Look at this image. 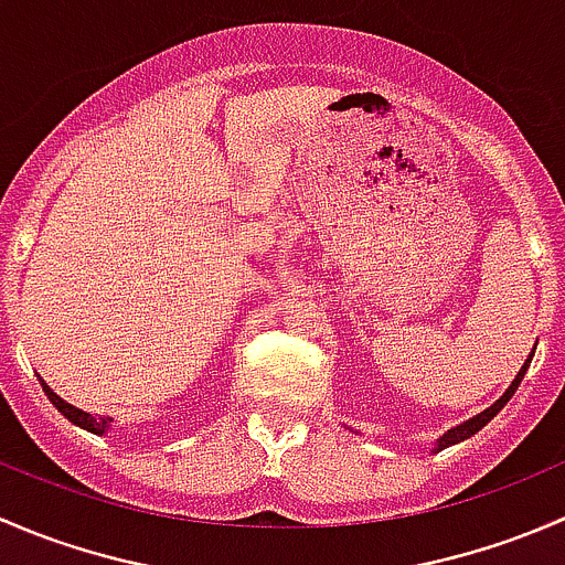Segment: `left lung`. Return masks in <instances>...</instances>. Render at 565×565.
Segmentation results:
<instances>
[{
	"instance_id": "1",
	"label": "left lung",
	"mask_w": 565,
	"mask_h": 565,
	"mask_svg": "<svg viewBox=\"0 0 565 565\" xmlns=\"http://www.w3.org/2000/svg\"><path fill=\"white\" fill-rule=\"evenodd\" d=\"M533 352H535V350H533ZM533 352H530V355H527V361H525V366H522V369H520V372H516L514 383H511V385H509V388H505V393H503V396H500V398H498V402H494V404H492V407H487V409H483V413L472 415V418H470V420H465V424H459V426H454V429H448V431H446V435H443V437H440V440H437V443H435V454H437V451H443V448H448V446H457V443H465V440H467V437H472V435H476V431H481V429H483V426H487V424H489V420H492V418H494V415H498V413H500V409H503V407H505V404H509V398H511V396H514V391H516V388H520L522 377H525V372H527L530 361H533Z\"/></svg>"
}]
</instances>
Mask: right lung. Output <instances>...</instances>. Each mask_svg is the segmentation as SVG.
Listing matches in <instances>:
<instances>
[{
	"instance_id": "right-lung-1",
	"label": "right lung",
	"mask_w": 565,
	"mask_h": 565,
	"mask_svg": "<svg viewBox=\"0 0 565 565\" xmlns=\"http://www.w3.org/2000/svg\"><path fill=\"white\" fill-rule=\"evenodd\" d=\"M40 385H43V391H45V396H49V402L54 404L56 409H60L62 415H65L67 420H71L73 426H82V429H87V431H93V435H98V437H104L108 429H111V424H114V418H95V415H89V413H84V409H78V407H73V404H67L65 398L62 396H56L54 391L49 388V385L43 383V380H40Z\"/></svg>"
}]
</instances>
